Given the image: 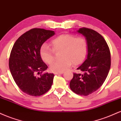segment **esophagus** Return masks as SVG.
I'll use <instances>...</instances> for the list:
<instances>
[{"label":"esophagus","mask_w":121,"mask_h":121,"mask_svg":"<svg viewBox=\"0 0 121 121\" xmlns=\"http://www.w3.org/2000/svg\"><path fill=\"white\" fill-rule=\"evenodd\" d=\"M63 73H64L63 72H55V73H54V74H55V75H56V74H63Z\"/></svg>","instance_id":"1"}]
</instances>
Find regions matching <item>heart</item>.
<instances>
[{"label": "heart", "mask_w": 121, "mask_h": 121, "mask_svg": "<svg viewBox=\"0 0 121 121\" xmlns=\"http://www.w3.org/2000/svg\"><path fill=\"white\" fill-rule=\"evenodd\" d=\"M51 48L47 44L40 47V55L45 63L51 64L54 60V51H60V60L53 62L50 69L53 72H62L67 70L72 64H81L87 52L86 40L81 37H76L70 34H63L51 41Z\"/></svg>", "instance_id": "1"}]
</instances>
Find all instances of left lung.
I'll return each mask as SVG.
<instances>
[{
    "label": "left lung",
    "instance_id": "1",
    "mask_svg": "<svg viewBox=\"0 0 121 121\" xmlns=\"http://www.w3.org/2000/svg\"><path fill=\"white\" fill-rule=\"evenodd\" d=\"M77 32L86 37L87 55L77 69L84 74L73 73L69 86L75 93L85 96L98 89L106 80L110 68V52L106 41L97 32L84 27Z\"/></svg>",
    "mask_w": 121,
    "mask_h": 121
}]
</instances>
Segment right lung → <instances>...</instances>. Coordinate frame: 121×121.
I'll use <instances>...</instances> for the list:
<instances>
[{
	"instance_id": "add662e5",
	"label": "right lung",
	"mask_w": 121,
	"mask_h": 121,
	"mask_svg": "<svg viewBox=\"0 0 121 121\" xmlns=\"http://www.w3.org/2000/svg\"><path fill=\"white\" fill-rule=\"evenodd\" d=\"M54 35L53 30L31 29L19 37L12 48L9 59L11 73L21 91L31 96L45 94L52 85L53 73L41 74L48 66L41 59L40 49Z\"/></svg>"
}]
</instances>
